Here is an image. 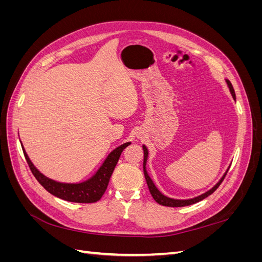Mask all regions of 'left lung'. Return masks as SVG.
Returning <instances> with one entry per match:
<instances>
[{
  "label": "left lung",
  "mask_w": 262,
  "mask_h": 262,
  "mask_svg": "<svg viewBox=\"0 0 262 262\" xmlns=\"http://www.w3.org/2000/svg\"><path fill=\"white\" fill-rule=\"evenodd\" d=\"M225 81H226V84H227L228 89H229V92H231V94H232L233 99H234V100H236V95H235V91H234V89H233V85H232V83L229 82L228 80H225ZM143 152H144L143 171H144V176H145V179H146V184H147V186H148V190H149L150 194H152L153 199H154L158 204H162V205H164V207H172V208L187 207V205H191V204H194V203H196V202H199V201H201V200L205 199V198L209 196L210 194H212V193H213L214 191H215V190L219 188V186L221 185V182L223 181V179L225 178L226 173H227V171H228V169H229V167H228V168L226 169V171H225L224 175L222 176V178L219 180L217 184H216L215 186H214V187H212L210 190H208L207 192H204V193H202V194H200V195H198V196H194V198H192V199H187V200L172 199V198H169V196H166V195H164V194L160 191V190H158V189L156 188V186L154 185L153 180L150 179V177L148 176L147 170H146V163H147V158H148V149H147V147H146L145 145H143Z\"/></svg>",
  "instance_id": "8db88e82"
}]
</instances>
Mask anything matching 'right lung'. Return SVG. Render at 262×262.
<instances>
[{
  "mask_svg": "<svg viewBox=\"0 0 262 262\" xmlns=\"http://www.w3.org/2000/svg\"><path fill=\"white\" fill-rule=\"evenodd\" d=\"M130 144L131 142H126V143L116 147L113 152H110L98 170L90 179L83 182H78V184H66V182H59L46 177L31 163L23 144L21 148L31 172H33V175L36 177L39 184L47 191L66 201L77 203H93L100 200L102 194L105 193L109 184V179L112 177L114 169L119 161V157H120L122 150Z\"/></svg>",
  "mask_w": 262,
  "mask_h": 262,
  "instance_id": "add662e5",
  "label": "right lung"
}]
</instances>
